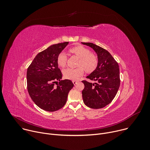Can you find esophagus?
<instances>
[{"instance_id":"obj_1","label":"esophagus","mask_w":150,"mask_h":150,"mask_svg":"<svg viewBox=\"0 0 150 150\" xmlns=\"http://www.w3.org/2000/svg\"><path fill=\"white\" fill-rule=\"evenodd\" d=\"M72 82L74 83V85H75V84H76V83H78V81H75V80H73V81H72Z\"/></svg>"}]
</instances>
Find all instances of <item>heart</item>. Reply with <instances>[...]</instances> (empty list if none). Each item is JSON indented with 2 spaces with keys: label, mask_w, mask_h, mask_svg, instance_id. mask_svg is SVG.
<instances>
[{
  "label": "heart",
  "mask_w": 150,
  "mask_h": 150,
  "mask_svg": "<svg viewBox=\"0 0 150 150\" xmlns=\"http://www.w3.org/2000/svg\"><path fill=\"white\" fill-rule=\"evenodd\" d=\"M69 51L79 58L78 63V68H67L63 71V75L65 78L76 80L84 73V69L87 72H93L98 65V58L91 53L90 50L82 46H74ZM67 56L64 52H60L57 57V63L59 67L65 68L67 65Z\"/></svg>",
  "instance_id": "1"
}]
</instances>
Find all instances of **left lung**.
I'll return each instance as SVG.
<instances>
[{
  "label": "left lung",
  "instance_id": "1",
  "mask_svg": "<svg viewBox=\"0 0 150 150\" xmlns=\"http://www.w3.org/2000/svg\"><path fill=\"white\" fill-rule=\"evenodd\" d=\"M93 48L97 54L98 65L87 78L96 81L93 83L86 80L82 82L84 104L91 109H101L110 103L120 86V72L117 62L105 49L92 42H82Z\"/></svg>",
  "mask_w": 150,
  "mask_h": 150
}]
</instances>
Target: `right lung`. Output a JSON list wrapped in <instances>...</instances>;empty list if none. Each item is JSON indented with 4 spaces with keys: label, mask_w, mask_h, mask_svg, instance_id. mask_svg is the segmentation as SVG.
<instances>
[{
    "label": "right lung",
    "mask_w": 150,
    "mask_h": 150,
    "mask_svg": "<svg viewBox=\"0 0 150 150\" xmlns=\"http://www.w3.org/2000/svg\"><path fill=\"white\" fill-rule=\"evenodd\" d=\"M68 42L53 45L38 53L27 72V90L34 103L47 112L57 111L65 105L74 83L69 79L61 80L57 57ZM59 81L57 86L54 83Z\"/></svg>",
    "instance_id": "add662e5"
}]
</instances>
